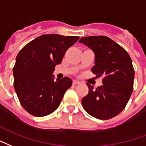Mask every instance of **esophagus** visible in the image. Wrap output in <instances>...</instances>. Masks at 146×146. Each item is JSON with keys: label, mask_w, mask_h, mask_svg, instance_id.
Segmentation results:
<instances>
[{"label": "esophagus", "mask_w": 146, "mask_h": 146, "mask_svg": "<svg viewBox=\"0 0 146 146\" xmlns=\"http://www.w3.org/2000/svg\"><path fill=\"white\" fill-rule=\"evenodd\" d=\"M80 84V82L77 80H73V85H78Z\"/></svg>", "instance_id": "obj_1"}]
</instances>
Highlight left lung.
Here are the masks:
<instances>
[{"instance_id":"left-lung-1","label":"left lung","mask_w":146,"mask_h":146,"mask_svg":"<svg viewBox=\"0 0 146 146\" xmlns=\"http://www.w3.org/2000/svg\"><path fill=\"white\" fill-rule=\"evenodd\" d=\"M83 43L95 54L92 72L104 75L103 85L94 89L90 84L89 93L82 100V107L92 117L107 120L124 109L132 93L135 71L129 54L113 40L104 36L82 37Z\"/></svg>"}]
</instances>
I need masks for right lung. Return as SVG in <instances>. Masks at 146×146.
I'll return each instance as SVG.
<instances>
[{"instance_id":"add662e5","label":"right lung","mask_w":146,"mask_h":146,"mask_svg":"<svg viewBox=\"0 0 146 146\" xmlns=\"http://www.w3.org/2000/svg\"><path fill=\"white\" fill-rule=\"evenodd\" d=\"M78 36L46 34L37 37L20 50L13 68L14 88L23 108L43 117L59 107L66 90L72 85L68 77L54 80L55 66Z\"/></svg>"}]
</instances>
